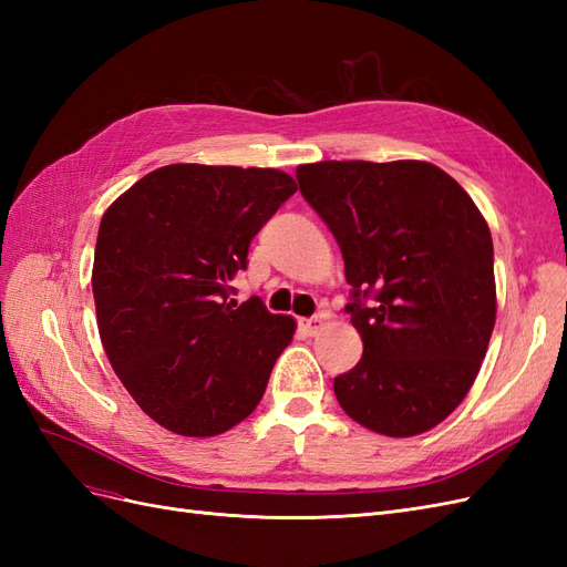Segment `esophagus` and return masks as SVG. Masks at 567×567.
<instances>
[{
  "label": "esophagus",
  "instance_id": "esophagus-1",
  "mask_svg": "<svg viewBox=\"0 0 567 567\" xmlns=\"http://www.w3.org/2000/svg\"><path fill=\"white\" fill-rule=\"evenodd\" d=\"M300 326H302L307 336H315V333H319V329L323 326V317H321V315H315V317H310V319H302Z\"/></svg>",
  "mask_w": 567,
  "mask_h": 567
}]
</instances>
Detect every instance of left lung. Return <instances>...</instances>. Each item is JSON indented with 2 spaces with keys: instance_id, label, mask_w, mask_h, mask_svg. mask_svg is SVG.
Wrapping results in <instances>:
<instances>
[{
  "instance_id": "left-lung-1",
  "label": "left lung",
  "mask_w": 567,
  "mask_h": 567,
  "mask_svg": "<svg viewBox=\"0 0 567 567\" xmlns=\"http://www.w3.org/2000/svg\"><path fill=\"white\" fill-rule=\"evenodd\" d=\"M296 177L340 246L346 310L364 342L357 367L333 379L342 411L388 437L431 431L468 394L492 338L485 217L423 161H323Z\"/></svg>"
}]
</instances>
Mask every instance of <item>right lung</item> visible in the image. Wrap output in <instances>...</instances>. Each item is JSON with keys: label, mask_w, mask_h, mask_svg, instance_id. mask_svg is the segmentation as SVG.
<instances>
[{"label": "right lung", "mask_w": 567, "mask_h": 567, "mask_svg": "<svg viewBox=\"0 0 567 567\" xmlns=\"http://www.w3.org/2000/svg\"><path fill=\"white\" fill-rule=\"evenodd\" d=\"M298 192L271 167L177 163L113 200L96 236L92 290L109 362L144 414L186 437L250 416L296 321L229 281L248 246Z\"/></svg>", "instance_id": "right-lung-1"}]
</instances>
